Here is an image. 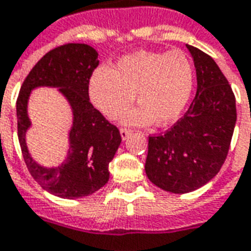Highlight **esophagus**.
I'll return each mask as SVG.
<instances>
[{
    "mask_svg": "<svg viewBox=\"0 0 251 251\" xmlns=\"http://www.w3.org/2000/svg\"><path fill=\"white\" fill-rule=\"evenodd\" d=\"M120 133H121V137H122V140L125 141L126 138H127V137H129V136H130L131 130H129V129H121Z\"/></svg>",
    "mask_w": 251,
    "mask_h": 251,
    "instance_id": "34e87169",
    "label": "esophagus"
}]
</instances>
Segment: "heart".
Wrapping results in <instances>:
<instances>
[{"label":"heart","mask_w":251,"mask_h":251,"mask_svg":"<svg viewBox=\"0 0 251 251\" xmlns=\"http://www.w3.org/2000/svg\"><path fill=\"white\" fill-rule=\"evenodd\" d=\"M194 69L185 52L141 51L124 55L111 69L99 66L91 75V103L107 118H117L134 101L140 106L126 111L125 125L166 126L180 117L190 99Z\"/></svg>","instance_id":"heart-1"}]
</instances>
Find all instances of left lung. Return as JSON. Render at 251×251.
<instances>
[{"label": "left lung", "instance_id": "8db88e82", "mask_svg": "<svg viewBox=\"0 0 251 251\" xmlns=\"http://www.w3.org/2000/svg\"><path fill=\"white\" fill-rule=\"evenodd\" d=\"M194 61L197 92L186 114L170 130L148 138L145 173L163 190L200 189L220 171L236 122L235 96L212 57L186 45Z\"/></svg>", "mask_w": 251, "mask_h": 251}]
</instances>
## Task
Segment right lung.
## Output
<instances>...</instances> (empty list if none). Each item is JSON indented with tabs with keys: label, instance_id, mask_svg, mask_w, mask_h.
Returning a JSON list of instances; mask_svg holds the SVG:
<instances>
[{
	"label": "right lung",
	"instance_id": "right-lung-1",
	"mask_svg": "<svg viewBox=\"0 0 251 251\" xmlns=\"http://www.w3.org/2000/svg\"><path fill=\"white\" fill-rule=\"evenodd\" d=\"M98 65V52L88 45L68 43L55 47L32 68L17 98V136L24 162L40 186L61 199H81L104 186L110 178L108 164L121 144L117 126L111 125L89 101V77ZM39 86L58 89L74 115L68 155L55 168L35 162L25 141L32 125L27 117V100L30 92Z\"/></svg>",
	"mask_w": 251,
	"mask_h": 251
}]
</instances>
